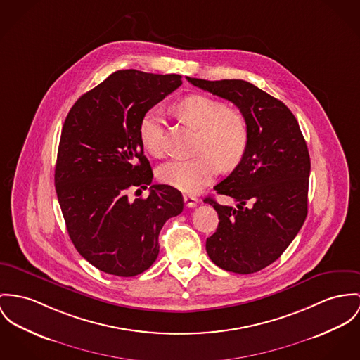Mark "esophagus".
I'll return each instance as SVG.
<instances>
[{"mask_svg": "<svg viewBox=\"0 0 360 360\" xmlns=\"http://www.w3.org/2000/svg\"><path fill=\"white\" fill-rule=\"evenodd\" d=\"M184 201H185V205H186L188 208H193V207L197 205V202H198L197 197L191 195V194H184Z\"/></svg>", "mask_w": 360, "mask_h": 360, "instance_id": "esophagus-1", "label": "esophagus"}]
</instances>
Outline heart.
Returning <instances> with one entry per match:
<instances>
[{"label": "heart", "mask_w": 360, "mask_h": 360, "mask_svg": "<svg viewBox=\"0 0 360 360\" xmlns=\"http://www.w3.org/2000/svg\"><path fill=\"white\" fill-rule=\"evenodd\" d=\"M179 119L198 131L193 159H178L160 166L162 182L182 192L194 193L212 182L219 167L233 169L243 160L248 148L249 130L245 116L217 98L192 94L175 105ZM162 116L149 110L139 123L142 146L153 156L163 155Z\"/></svg>", "instance_id": "b5f03b06"}]
</instances>
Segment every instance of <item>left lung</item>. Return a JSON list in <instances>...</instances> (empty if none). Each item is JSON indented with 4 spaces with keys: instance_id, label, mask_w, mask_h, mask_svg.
<instances>
[{
    "instance_id": "obj_1",
    "label": "left lung",
    "mask_w": 360,
    "mask_h": 360,
    "mask_svg": "<svg viewBox=\"0 0 360 360\" xmlns=\"http://www.w3.org/2000/svg\"><path fill=\"white\" fill-rule=\"evenodd\" d=\"M188 81L231 101L248 123L243 160L214 188L237 205L204 200L219 217L217 231L207 238V253L226 271H260L289 247L307 218L311 162L304 137L290 110L252 83Z\"/></svg>"
}]
</instances>
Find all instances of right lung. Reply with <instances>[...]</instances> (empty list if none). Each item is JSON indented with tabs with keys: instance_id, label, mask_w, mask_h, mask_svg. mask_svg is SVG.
Instances as JSON below:
<instances>
[{
	"instance_id": "add662e5",
	"label": "right lung",
	"mask_w": 360,
	"mask_h": 360,
	"mask_svg": "<svg viewBox=\"0 0 360 360\" xmlns=\"http://www.w3.org/2000/svg\"><path fill=\"white\" fill-rule=\"evenodd\" d=\"M181 75L120 70L89 90L70 110L60 137L56 193L72 244L98 270L134 277L159 255V233L184 210L169 185H152L153 172L139 139L142 116L178 89ZM137 191V192H139Z\"/></svg>"
}]
</instances>
